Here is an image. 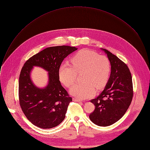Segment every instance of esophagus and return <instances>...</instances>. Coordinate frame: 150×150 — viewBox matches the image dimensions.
<instances>
[{
    "instance_id": "1",
    "label": "esophagus",
    "mask_w": 150,
    "mask_h": 150,
    "mask_svg": "<svg viewBox=\"0 0 150 150\" xmlns=\"http://www.w3.org/2000/svg\"><path fill=\"white\" fill-rule=\"evenodd\" d=\"M73 100L75 101H77V102H81L80 99H78V98H73Z\"/></svg>"
}]
</instances>
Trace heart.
Here are the masks:
<instances>
[{"label": "heart", "mask_w": 150, "mask_h": 150, "mask_svg": "<svg viewBox=\"0 0 150 150\" xmlns=\"http://www.w3.org/2000/svg\"><path fill=\"white\" fill-rule=\"evenodd\" d=\"M72 66L64 63L59 69L60 82L67 87L75 82L77 75L82 73V82L76 83L70 89L71 93L81 99L93 96L97 90L103 88L108 83L111 73V63L109 58L97 52L83 49L71 59Z\"/></svg>", "instance_id": "b5f03b06"}]
</instances>
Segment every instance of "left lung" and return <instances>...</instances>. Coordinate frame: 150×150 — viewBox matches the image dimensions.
Instances as JSON below:
<instances>
[{
    "instance_id": "left-lung-1",
    "label": "left lung",
    "mask_w": 150,
    "mask_h": 150,
    "mask_svg": "<svg viewBox=\"0 0 150 150\" xmlns=\"http://www.w3.org/2000/svg\"><path fill=\"white\" fill-rule=\"evenodd\" d=\"M111 63V74L105 87L96 98L91 100L95 109L89 117L96 125L108 126L125 115L133 97V84L131 72L126 64L106 49Z\"/></svg>"
}]
</instances>
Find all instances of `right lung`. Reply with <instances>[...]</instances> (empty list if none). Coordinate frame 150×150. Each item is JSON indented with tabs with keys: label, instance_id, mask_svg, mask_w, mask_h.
I'll return each instance as SVG.
<instances>
[{
	"label": "right lung",
	"instance_id": "right-lung-1",
	"mask_svg": "<svg viewBox=\"0 0 150 150\" xmlns=\"http://www.w3.org/2000/svg\"><path fill=\"white\" fill-rule=\"evenodd\" d=\"M76 50L69 46L47 47L24 63L19 78V104L28 120L35 126L50 129L65 119L72 99L62 86L59 69L64 59ZM33 66L41 67L49 72V83L45 88H38L32 83L30 72Z\"/></svg>",
	"mask_w": 150,
	"mask_h": 150
}]
</instances>
